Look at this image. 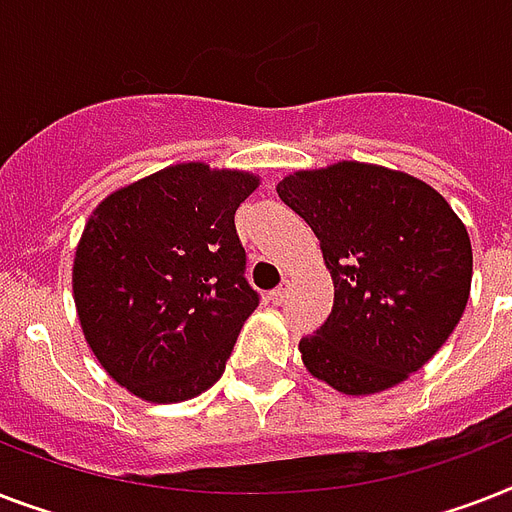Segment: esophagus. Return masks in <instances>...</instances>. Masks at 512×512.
I'll return each mask as SVG.
<instances>
[{
	"label": "esophagus",
	"mask_w": 512,
	"mask_h": 512,
	"mask_svg": "<svg viewBox=\"0 0 512 512\" xmlns=\"http://www.w3.org/2000/svg\"><path fill=\"white\" fill-rule=\"evenodd\" d=\"M288 290H290V280H282L280 285H277V288L269 293V296H272V301H275V304H282V301L288 298Z\"/></svg>",
	"instance_id": "1"
}]
</instances>
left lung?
Segmentation results:
<instances>
[{
  "label": "left lung",
  "mask_w": 512,
  "mask_h": 512,
  "mask_svg": "<svg viewBox=\"0 0 512 512\" xmlns=\"http://www.w3.org/2000/svg\"><path fill=\"white\" fill-rule=\"evenodd\" d=\"M277 195L320 240L333 312L298 343L306 370L349 396L410 378L465 312L473 251L431 185L372 163L296 171Z\"/></svg>",
  "instance_id": "1"
}]
</instances>
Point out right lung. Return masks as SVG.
I'll return each instance as SVG.
<instances>
[{
	"label": "right lung",
	"mask_w": 512,
	"mask_h": 512,
	"mask_svg": "<svg viewBox=\"0 0 512 512\" xmlns=\"http://www.w3.org/2000/svg\"><path fill=\"white\" fill-rule=\"evenodd\" d=\"M259 177L177 163L121 187L89 216L73 301L89 349L118 386L171 404L222 378L259 306L235 211Z\"/></svg>",
	"instance_id": "obj_1"
}]
</instances>
